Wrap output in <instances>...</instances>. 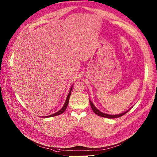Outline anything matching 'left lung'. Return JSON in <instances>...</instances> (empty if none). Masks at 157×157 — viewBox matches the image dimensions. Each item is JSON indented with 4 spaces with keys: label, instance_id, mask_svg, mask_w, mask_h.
Here are the masks:
<instances>
[{
    "label": "left lung",
    "instance_id": "left-lung-1",
    "mask_svg": "<svg viewBox=\"0 0 157 157\" xmlns=\"http://www.w3.org/2000/svg\"><path fill=\"white\" fill-rule=\"evenodd\" d=\"M89 102H90V105H91V109L92 110H93L94 113H95V114H96L97 115L99 116H101V117H105V118H119L120 117V116H122L123 115H124L125 114H126L130 110V109H129V110H126V112H124V113H121V114H115V115H111V114H105L104 113H102V112L100 111L99 110H98L95 106L93 105V102L91 101V100H89Z\"/></svg>",
    "mask_w": 157,
    "mask_h": 157
}]
</instances>
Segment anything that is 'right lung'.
I'll return each instance as SVG.
<instances>
[{
  "label": "right lung",
  "mask_w": 157,
  "mask_h": 157,
  "mask_svg": "<svg viewBox=\"0 0 157 157\" xmlns=\"http://www.w3.org/2000/svg\"><path fill=\"white\" fill-rule=\"evenodd\" d=\"M73 86H74V85H72V86H71V88H70V91H69V93H68V96H67V97H66V101H65L64 105V106H62V108L59 111H58L57 113H55V114H51V115H49V116H42L43 118L53 117V116H55L60 115V114H62V113H64V112L66 110V108H67V106H68V102H69V99H70V95H71V89H72V87H73Z\"/></svg>",
  "instance_id": "add662e5"
}]
</instances>
